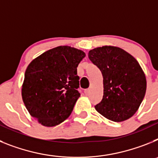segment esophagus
I'll return each instance as SVG.
<instances>
[{
    "mask_svg": "<svg viewBox=\"0 0 158 158\" xmlns=\"http://www.w3.org/2000/svg\"><path fill=\"white\" fill-rule=\"evenodd\" d=\"M89 93H90V89H85V93L86 95L89 94Z\"/></svg>",
    "mask_w": 158,
    "mask_h": 158,
    "instance_id": "34e87169",
    "label": "esophagus"
}]
</instances>
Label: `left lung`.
I'll return each mask as SVG.
<instances>
[{
	"label": "left lung",
	"mask_w": 158,
	"mask_h": 158,
	"mask_svg": "<svg viewBox=\"0 0 158 158\" xmlns=\"http://www.w3.org/2000/svg\"><path fill=\"white\" fill-rule=\"evenodd\" d=\"M101 71L103 99L95 108L113 122H123L135 114L144 98L146 78L139 62L119 47L104 46L89 52Z\"/></svg>",
	"instance_id": "left-lung-1"
}]
</instances>
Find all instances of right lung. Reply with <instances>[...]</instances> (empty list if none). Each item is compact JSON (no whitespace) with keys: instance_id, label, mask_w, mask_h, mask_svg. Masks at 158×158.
Returning <instances> with one entry per match:
<instances>
[{"instance_id":"1","label":"right lung","mask_w":158,"mask_h":158,"mask_svg":"<svg viewBox=\"0 0 158 158\" xmlns=\"http://www.w3.org/2000/svg\"><path fill=\"white\" fill-rule=\"evenodd\" d=\"M81 50L59 46L40 54L25 71L21 88L29 114L44 127H54L70 115L80 97L77 68L85 57Z\"/></svg>"}]
</instances>
